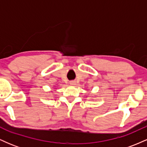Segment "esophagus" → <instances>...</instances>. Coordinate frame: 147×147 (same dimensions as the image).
<instances>
[{"label": "esophagus", "mask_w": 147, "mask_h": 147, "mask_svg": "<svg viewBox=\"0 0 147 147\" xmlns=\"http://www.w3.org/2000/svg\"><path fill=\"white\" fill-rule=\"evenodd\" d=\"M75 84H76V82L75 81H70V85H72V86H74V85H75Z\"/></svg>", "instance_id": "esophagus-1"}]
</instances>
